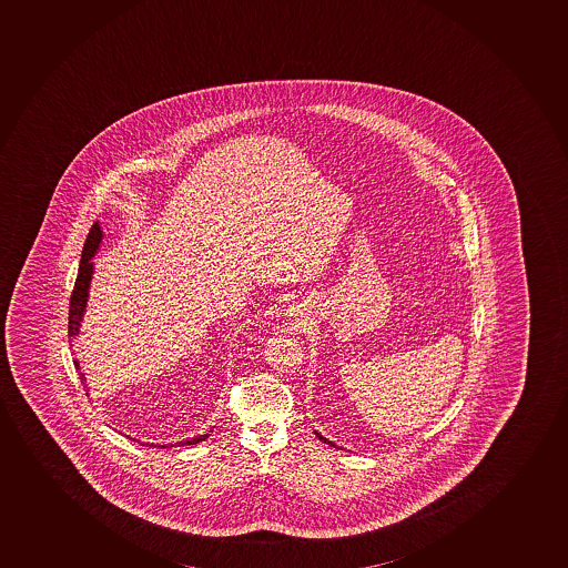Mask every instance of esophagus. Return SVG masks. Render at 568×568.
<instances>
[{
  "mask_svg": "<svg viewBox=\"0 0 568 568\" xmlns=\"http://www.w3.org/2000/svg\"><path fill=\"white\" fill-rule=\"evenodd\" d=\"M290 315H297V312H295V310H290Z\"/></svg>",
  "mask_w": 568,
  "mask_h": 568,
  "instance_id": "esophagus-1",
  "label": "esophagus"
}]
</instances>
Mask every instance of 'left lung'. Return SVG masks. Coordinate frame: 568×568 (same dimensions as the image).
<instances>
[{
  "label": "left lung",
  "mask_w": 568,
  "mask_h": 568,
  "mask_svg": "<svg viewBox=\"0 0 568 568\" xmlns=\"http://www.w3.org/2000/svg\"><path fill=\"white\" fill-rule=\"evenodd\" d=\"M314 434L317 435V437H320V439L323 440V443H326V445L336 446L334 445V443H332V440H328L326 439V437H323V435H321L320 432H315L314 429Z\"/></svg>",
  "instance_id": "left-lung-1"
}]
</instances>
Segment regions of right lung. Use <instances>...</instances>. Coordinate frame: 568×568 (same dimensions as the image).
Listing matches in <instances>:
<instances>
[{"instance_id": "1", "label": "right lung", "mask_w": 568, "mask_h": 568, "mask_svg": "<svg viewBox=\"0 0 568 568\" xmlns=\"http://www.w3.org/2000/svg\"><path fill=\"white\" fill-rule=\"evenodd\" d=\"M101 240H103V231H101L100 223H94L92 229H90L89 237H87V242H84L83 254H81V264H79V273L78 281H75V286H73L72 298H70V320H68V334L70 337L79 336V328H81V321L84 317V310H87V303H89V292H90V282H92V275H94V258L95 253H98V248H100ZM73 364L78 367L79 375H81V382H83L84 387H87V378H84V373H81V367H79L78 359H73ZM215 426H212L209 434L197 435V437H192V439L187 440H179L176 446L184 445H197L201 440L210 437V434L214 432ZM143 445V443H140ZM148 445V443H145ZM160 448H165V446H175V445H159Z\"/></svg>"}]
</instances>
